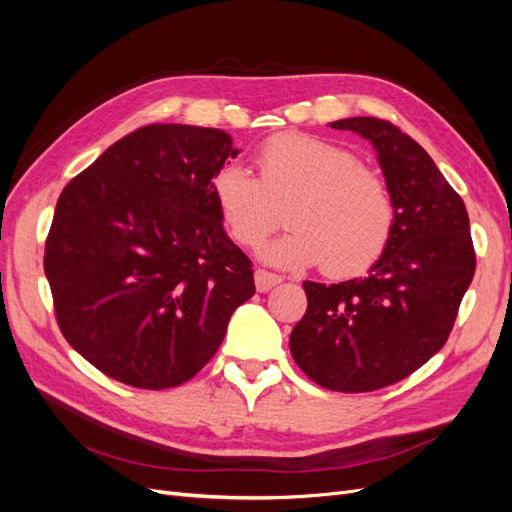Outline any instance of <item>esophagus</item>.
Returning a JSON list of instances; mask_svg holds the SVG:
<instances>
[{"label":"esophagus","instance_id":"obj_1","mask_svg":"<svg viewBox=\"0 0 512 512\" xmlns=\"http://www.w3.org/2000/svg\"><path fill=\"white\" fill-rule=\"evenodd\" d=\"M254 282H256V290L258 292H269L273 286H277V284L282 282V277L275 275V273H269L265 269H256Z\"/></svg>","mask_w":512,"mask_h":512}]
</instances>
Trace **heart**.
Instances as JSON below:
<instances>
[{
	"mask_svg": "<svg viewBox=\"0 0 512 512\" xmlns=\"http://www.w3.org/2000/svg\"><path fill=\"white\" fill-rule=\"evenodd\" d=\"M260 177L241 164L213 175L211 192L232 241L258 247L290 203V232L262 250L280 269L322 265L333 277L367 271L389 245L395 203L352 151L309 134H277L256 153Z\"/></svg>",
	"mask_w": 512,
	"mask_h": 512,
	"instance_id": "heart-1",
	"label": "heart"
}]
</instances>
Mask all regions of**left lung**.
<instances>
[{"label":"left lung","instance_id":"8db88e82","mask_svg":"<svg viewBox=\"0 0 512 512\" xmlns=\"http://www.w3.org/2000/svg\"><path fill=\"white\" fill-rule=\"evenodd\" d=\"M329 126L374 145L395 226L363 280L303 282L307 312L290 333V352L324 389L367 393L408 378L446 344L476 254L466 205L414 138L376 117Z\"/></svg>","mask_w":512,"mask_h":512}]
</instances>
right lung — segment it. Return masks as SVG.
<instances>
[{
	"label": "right lung",
	"instance_id": "obj_1",
	"mask_svg": "<svg viewBox=\"0 0 512 512\" xmlns=\"http://www.w3.org/2000/svg\"><path fill=\"white\" fill-rule=\"evenodd\" d=\"M237 153L224 130L151 123L61 192L44 273L61 333L108 378L149 391L188 382L254 297L252 260L211 192Z\"/></svg>",
	"mask_w": 512,
	"mask_h": 512
}]
</instances>
